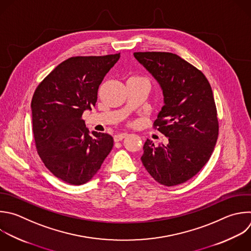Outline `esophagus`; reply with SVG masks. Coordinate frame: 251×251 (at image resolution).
<instances>
[{
  "label": "esophagus",
  "instance_id": "1",
  "mask_svg": "<svg viewBox=\"0 0 251 251\" xmlns=\"http://www.w3.org/2000/svg\"><path fill=\"white\" fill-rule=\"evenodd\" d=\"M128 136L127 133H119V134H116L114 135V141L115 142H119V141H122L124 138H126Z\"/></svg>",
  "mask_w": 251,
  "mask_h": 251
}]
</instances>
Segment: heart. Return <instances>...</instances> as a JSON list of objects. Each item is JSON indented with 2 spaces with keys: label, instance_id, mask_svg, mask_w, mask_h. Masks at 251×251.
<instances>
[{
  "label": "heart",
  "instance_id": "heart-1",
  "mask_svg": "<svg viewBox=\"0 0 251 251\" xmlns=\"http://www.w3.org/2000/svg\"><path fill=\"white\" fill-rule=\"evenodd\" d=\"M132 77H136V78H139V79H142V80H146V81H148V82H149V80H148L146 77L141 76V75H136V76H132Z\"/></svg>",
  "mask_w": 251,
  "mask_h": 251
}]
</instances>
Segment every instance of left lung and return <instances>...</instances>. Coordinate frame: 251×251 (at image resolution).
I'll return each mask as SVG.
<instances>
[{
    "instance_id": "obj_1",
    "label": "left lung",
    "mask_w": 251,
    "mask_h": 251,
    "mask_svg": "<svg viewBox=\"0 0 251 251\" xmlns=\"http://www.w3.org/2000/svg\"><path fill=\"white\" fill-rule=\"evenodd\" d=\"M134 57L157 80L164 105L153 122L166 144L147 139L141 157L158 183L175 186L196 176L207 163L219 135L210 82L196 67L170 52H135Z\"/></svg>"
}]
</instances>
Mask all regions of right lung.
I'll list each match as a JSON object with an SVG mask.
<instances>
[{
	"label": "right lung",
	"mask_w": 251,
	"mask_h": 251,
	"mask_svg": "<svg viewBox=\"0 0 251 251\" xmlns=\"http://www.w3.org/2000/svg\"><path fill=\"white\" fill-rule=\"evenodd\" d=\"M119 58L120 53L71 57L39 83L32 97L37 152L46 168L69 184L90 181L113 148L110 135H90L81 116L96 105L100 85Z\"/></svg>",
	"instance_id": "add662e5"
}]
</instances>
